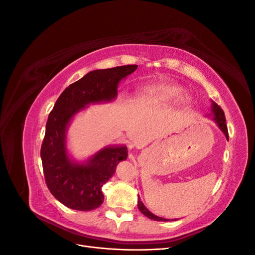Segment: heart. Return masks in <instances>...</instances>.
<instances>
[{
  "mask_svg": "<svg viewBox=\"0 0 255 255\" xmlns=\"http://www.w3.org/2000/svg\"><path fill=\"white\" fill-rule=\"evenodd\" d=\"M183 88L175 84H161L145 86L138 90L136 95V102L144 106L167 105L173 102L182 94ZM188 96L181 97L183 103L189 102Z\"/></svg>",
  "mask_w": 255,
  "mask_h": 255,
  "instance_id": "heart-1",
  "label": "heart"
}]
</instances>
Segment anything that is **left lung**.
<instances>
[{"instance_id":"1","label":"left lung","mask_w":255,"mask_h":255,"mask_svg":"<svg viewBox=\"0 0 255 255\" xmlns=\"http://www.w3.org/2000/svg\"><path fill=\"white\" fill-rule=\"evenodd\" d=\"M212 113L207 115V117H211V119L217 125V127L221 129V132L225 134L226 138L229 140V134H228V128L226 125V117H225V113L220 109V107L216 104L214 101H212ZM137 206H138V210L141 212V214H143L146 217L152 219V220H155V221H169V219L163 218V217H158V216L154 215L153 213H151L148 208L144 206V204L142 203L141 199L138 195V201H137ZM176 220V219H174Z\"/></svg>"}]
</instances>
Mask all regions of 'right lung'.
Masks as SVG:
<instances>
[{
	"instance_id": "obj_1",
	"label": "right lung",
	"mask_w": 255,
	"mask_h": 255,
	"mask_svg": "<svg viewBox=\"0 0 255 255\" xmlns=\"http://www.w3.org/2000/svg\"><path fill=\"white\" fill-rule=\"evenodd\" d=\"M137 67L87 73L63 91L49 115L40 151L44 179L51 194L69 208L88 212L103 203L102 186L115 174L120 161L128 158V148L125 144L105 145L85 160H78L68 149V128L88 105L115 101L119 83Z\"/></svg>"
}]
</instances>
